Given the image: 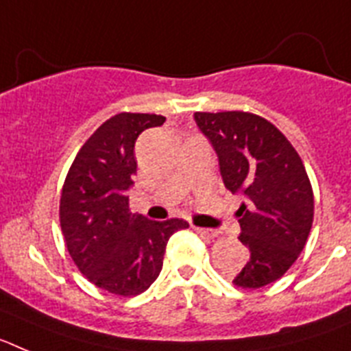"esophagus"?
<instances>
[{"label":"esophagus","mask_w":351,"mask_h":351,"mask_svg":"<svg viewBox=\"0 0 351 351\" xmlns=\"http://www.w3.org/2000/svg\"><path fill=\"white\" fill-rule=\"evenodd\" d=\"M193 230L197 232V234H200L202 237H216L218 235V230H214V228H200V226H193Z\"/></svg>","instance_id":"esophagus-1"}]
</instances>
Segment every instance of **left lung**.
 <instances>
[{"mask_svg": "<svg viewBox=\"0 0 351 351\" xmlns=\"http://www.w3.org/2000/svg\"><path fill=\"white\" fill-rule=\"evenodd\" d=\"M218 154L226 190L243 193L241 243L250 260L234 285L256 290L281 276L306 246L315 214L308 173L293 145L267 119L251 112H195Z\"/></svg>", "mask_w": 351, "mask_h": 351, "instance_id": "8db88e82", "label": "left lung"}]
</instances>
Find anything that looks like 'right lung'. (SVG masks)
Segmentation results:
<instances>
[{"label": "right lung", "mask_w": 351, "mask_h": 351, "mask_svg": "<svg viewBox=\"0 0 351 351\" xmlns=\"http://www.w3.org/2000/svg\"><path fill=\"white\" fill-rule=\"evenodd\" d=\"M163 123L156 114H116L80 147L64 179L60 223L68 253L93 285L114 295L147 290L163 267L170 235L190 226L184 219L151 221L130 210L135 142Z\"/></svg>", "instance_id": "obj_1"}]
</instances>
